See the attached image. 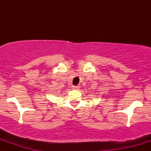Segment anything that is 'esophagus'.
Returning <instances> with one entry per match:
<instances>
[{
	"instance_id": "1",
	"label": "esophagus",
	"mask_w": 151,
	"mask_h": 151,
	"mask_svg": "<svg viewBox=\"0 0 151 151\" xmlns=\"http://www.w3.org/2000/svg\"><path fill=\"white\" fill-rule=\"evenodd\" d=\"M72 87H73V89H78V87H79V86H72Z\"/></svg>"
}]
</instances>
